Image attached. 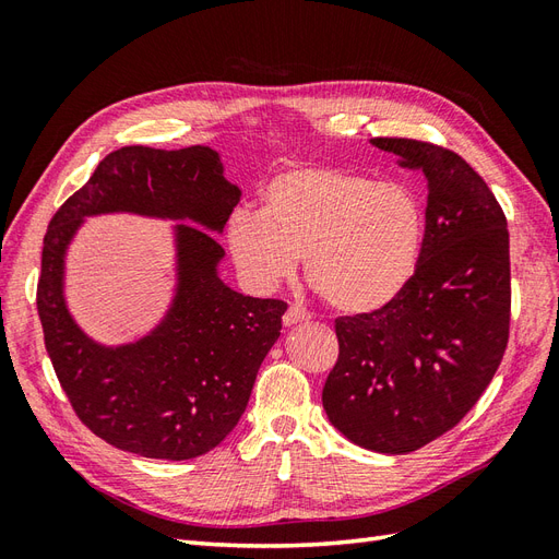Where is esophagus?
<instances>
[{
	"label": "esophagus",
	"mask_w": 559,
	"mask_h": 559,
	"mask_svg": "<svg viewBox=\"0 0 559 559\" xmlns=\"http://www.w3.org/2000/svg\"><path fill=\"white\" fill-rule=\"evenodd\" d=\"M308 319H310V312L300 306H292L282 317L284 326H294V324H298V321H308Z\"/></svg>",
	"instance_id": "34e87169"
}]
</instances>
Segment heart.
<instances>
[{
  "label": "heart",
  "instance_id": "b5f03b06",
  "mask_svg": "<svg viewBox=\"0 0 559 559\" xmlns=\"http://www.w3.org/2000/svg\"><path fill=\"white\" fill-rule=\"evenodd\" d=\"M240 277L265 294L302 267L331 308L368 314L411 282L425 240V207L399 181L329 165H298L270 179L261 212L238 210L226 226Z\"/></svg>",
  "mask_w": 559,
  "mask_h": 559
}]
</instances>
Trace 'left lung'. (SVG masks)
<instances>
[{
	"mask_svg": "<svg viewBox=\"0 0 559 559\" xmlns=\"http://www.w3.org/2000/svg\"><path fill=\"white\" fill-rule=\"evenodd\" d=\"M427 177V226L415 275L386 308L335 319L341 354L321 401L352 443L415 452L460 425L509 345L511 259L503 210L454 151L370 140Z\"/></svg>",
	"mask_w": 559,
	"mask_h": 559,
	"instance_id": "left-lung-1",
	"label": "left lung"
}]
</instances>
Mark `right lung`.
<instances>
[{
	"instance_id": "1",
	"label": "right lung",
	"mask_w": 559,
	"mask_h": 559,
	"mask_svg": "<svg viewBox=\"0 0 559 559\" xmlns=\"http://www.w3.org/2000/svg\"><path fill=\"white\" fill-rule=\"evenodd\" d=\"M240 189L210 146H123L64 200L44 235L37 310L44 343L74 413L109 445L148 460H193L238 425L253 380L282 329L286 302L233 292L216 267ZM132 211L177 217L178 294L142 342L107 348L66 310L63 253L86 215Z\"/></svg>"
}]
</instances>
